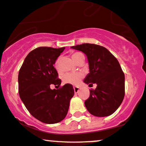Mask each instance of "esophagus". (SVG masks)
<instances>
[{
  "label": "esophagus",
  "mask_w": 146,
  "mask_h": 146,
  "mask_svg": "<svg viewBox=\"0 0 146 146\" xmlns=\"http://www.w3.org/2000/svg\"><path fill=\"white\" fill-rule=\"evenodd\" d=\"M74 90L75 93H77L79 91V87L78 86H74Z\"/></svg>",
  "instance_id": "1"
}]
</instances>
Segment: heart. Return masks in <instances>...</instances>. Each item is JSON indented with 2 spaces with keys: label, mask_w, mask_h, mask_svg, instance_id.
<instances>
[{
  "label": "heart",
  "mask_w": 146,
  "mask_h": 146,
  "mask_svg": "<svg viewBox=\"0 0 146 146\" xmlns=\"http://www.w3.org/2000/svg\"><path fill=\"white\" fill-rule=\"evenodd\" d=\"M81 55H82V54L81 52H76L73 53L72 54V58L74 60V61L76 62L78 60L79 57ZM56 68L58 69V62H56L55 64ZM83 74L81 72H74V73H66L63 76L62 80L64 83L65 84H70L72 85H77L81 81L82 78H83Z\"/></svg>",
  "instance_id": "heart-1"
}]
</instances>
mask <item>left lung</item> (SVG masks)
<instances>
[{"label":"left lung","instance_id":"left-lung-1","mask_svg":"<svg viewBox=\"0 0 146 146\" xmlns=\"http://www.w3.org/2000/svg\"><path fill=\"white\" fill-rule=\"evenodd\" d=\"M71 48L86 55L90 73L84 80L89 85L96 84L90 90L84 104L91 114L104 117L112 114L122 102L125 95V76L114 56L106 48L94 44H82Z\"/></svg>","mask_w":146,"mask_h":146}]
</instances>
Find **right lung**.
Listing matches in <instances>:
<instances>
[{
	"instance_id": "right-lung-1",
	"label": "right lung",
	"mask_w": 146,
	"mask_h": 146,
	"mask_svg": "<svg viewBox=\"0 0 146 146\" xmlns=\"http://www.w3.org/2000/svg\"><path fill=\"white\" fill-rule=\"evenodd\" d=\"M64 49L38 47L33 50L25 58L19 72L21 100L33 117L48 124L64 119L74 95L70 84L56 90L50 89L51 84L59 87L61 84L54 64Z\"/></svg>"
}]
</instances>
